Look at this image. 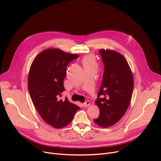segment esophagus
I'll list each match as a JSON object with an SVG mask.
<instances>
[{
  "label": "esophagus",
  "mask_w": 161,
  "mask_h": 161,
  "mask_svg": "<svg viewBox=\"0 0 161 161\" xmlns=\"http://www.w3.org/2000/svg\"><path fill=\"white\" fill-rule=\"evenodd\" d=\"M90 105V102L88 101H86L85 103H83V106H84V107H88V106H89Z\"/></svg>",
  "instance_id": "esophagus-1"
}]
</instances>
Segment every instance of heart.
<instances>
[{
  "instance_id": "1",
  "label": "heart",
  "mask_w": 161,
  "mask_h": 161,
  "mask_svg": "<svg viewBox=\"0 0 161 161\" xmlns=\"http://www.w3.org/2000/svg\"><path fill=\"white\" fill-rule=\"evenodd\" d=\"M82 63L84 67L85 66H96V62L92 55H87L86 56L83 60Z\"/></svg>"
}]
</instances>
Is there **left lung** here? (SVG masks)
<instances>
[{"label": "left lung", "mask_w": 161, "mask_h": 161, "mask_svg": "<svg viewBox=\"0 0 161 161\" xmlns=\"http://www.w3.org/2000/svg\"><path fill=\"white\" fill-rule=\"evenodd\" d=\"M104 66L103 81L95 104L100 114L95 123L103 128L115 125L125 114L133 89V77L128 62L120 53L99 50Z\"/></svg>", "instance_id": "left-lung-1"}]
</instances>
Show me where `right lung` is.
I'll use <instances>...</instances> for the list:
<instances>
[{
    "mask_svg": "<svg viewBox=\"0 0 161 161\" xmlns=\"http://www.w3.org/2000/svg\"><path fill=\"white\" fill-rule=\"evenodd\" d=\"M59 49H47L36 56L30 69L28 91L35 107L42 119L55 128L71 122L79 107L60 99L64 91L63 80L68 64L77 58Z\"/></svg>",
    "mask_w": 161,
    "mask_h": 161,
    "instance_id": "1",
    "label": "right lung"
}]
</instances>
